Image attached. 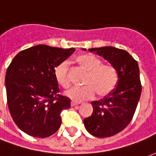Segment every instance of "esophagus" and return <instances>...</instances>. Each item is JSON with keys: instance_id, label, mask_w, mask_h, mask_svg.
I'll use <instances>...</instances> for the list:
<instances>
[{"instance_id": "34e87169", "label": "esophagus", "mask_w": 156, "mask_h": 156, "mask_svg": "<svg viewBox=\"0 0 156 156\" xmlns=\"http://www.w3.org/2000/svg\"><path fill=\"white\" fill-rule=\"evenodd\" d=\"M79 105L78 103H76V102H74V101L71 102V106H72V107H74V106H77V105Z\"/></svg>"}]
</instances>
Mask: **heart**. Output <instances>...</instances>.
<instances>
[{
  "label": "heart",
  "mask_w": 156,
  "mask_h": 156,
  "mask_svg": "<svg viewBox=\"0 0 156 156\" xmlns=\"http://www.w3.org/2000/svg\"><path fill=\"white\" fill-rule=\"evenodd\" d=\"M76 62L83 69L88 72L84 87H74L65 92V95L72 100L82 102L94 98L96 93L99 97L108 96L114 91L119 79L117 68L112 64H103L100 58L94 54H82L76 58ZM54 77L62 88L71 85L68 61L59 62L54 69Z\"/></svg>",
  "instance_id": "b5f03b06"
}]
</instances>
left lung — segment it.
I'll use <instances>...</instances> for the list:
<instances>
[{
    "mask_svg": "<svg viewBox=\"0 0 156 156\" xmlns=\"http://www.w3.org/2000/svg\"><path fill=\"white\" fill-rule=\"evenodd\" d=\"M89 51L109 62L119 73L114 91L103 99L92 102L94 112L83 119L86 129L94 136L110 137L124 129L133 119L142 90L140 69L137 61L123 49L104 47Z\"/></svg>",
    "mask_w": 156,
    "mask_h": 156,
    "instance_id": "obj_1",
    "label": "left lung"
}]
</instances>
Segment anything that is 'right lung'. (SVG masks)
Wrapping results in <instances>:
<instances>
[{"label": "right lung", "mask_w": 156, "mask_h": 156, "mask_svg": "<svg viewBox=\"0 0 156 156\" xmlns=\"http://www.w3.org/2000/svg\"><path fill=\"white\" fill-rule=\"evenodd\" d=\"M74 51L73 48L37 45L12 59L5 79L7 105L14 122L26 134L46 138L61 126V113L70 108L71 100L59 94L54 69Z\"/></svg>", "instance_id": "right-lung-1"}]
</instances>
